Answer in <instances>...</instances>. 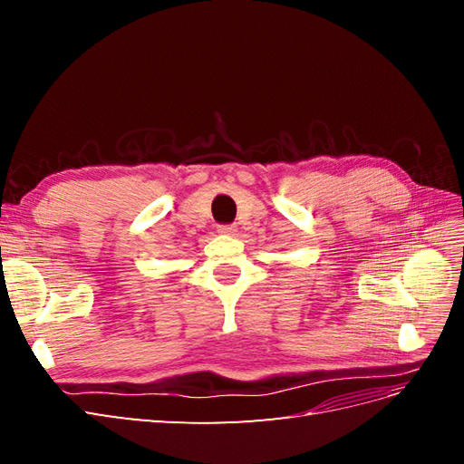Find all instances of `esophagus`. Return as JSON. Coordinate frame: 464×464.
<instances>
[{
    "label": "esophagus",
    "instance_id": "1",
    "mask_svg": "<svg viewBox=\"0 0 464 464\" xmlns=\"http://www.w3.org/2000/svg\"><path fill=\"white\" fill-rule=\"evenodd\" d=\"M236 232H237V228L234 227V224H222V227H218V234H224V236H232Z\"/></svg>",
    "mask_w": 464,
    "mask_h": 464
}]
</instances>
